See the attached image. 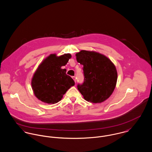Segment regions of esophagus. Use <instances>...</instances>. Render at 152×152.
Segmentation results:
<instances>
[{"label":"esophagus","instance_id":"obj_1","mask_svg":"<svg viewBox=\"0 0 152 152\" xmlns=\"http://www.w3.org/2000/svg\"><path fill=\"white\" fill-rule=\"evenodd\" d=\"M72 79L74 80V81L76 83V77H75V76H72Z\"/></svg>","mask_w":152,"mask_h":152}]
</instances>
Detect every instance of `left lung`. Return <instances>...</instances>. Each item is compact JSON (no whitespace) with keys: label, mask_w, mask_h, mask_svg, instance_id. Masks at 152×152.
<instances>
[{"label":"left lung","mask_w":152,"mask_h":152,"mask_svg":"<svg viewBox=\"0 0 152 152\" xmlns=\"http://www.w3.org/2000/svg\"><path fill=\"white\" fill-rule=\"evenodd\" d=\"M76 56L77 61L83 65L84 74V82L77 84V89L88 102H104L116 87L117 73L115 65L105 56L94 51L82 50Z\"/></svg>","instance_id":"1"}]
</instances>
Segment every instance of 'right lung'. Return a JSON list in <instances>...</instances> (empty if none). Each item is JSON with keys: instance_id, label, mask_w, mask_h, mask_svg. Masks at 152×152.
I'll use <instances>...</instances> for the list:
<instances>
[{"instance_id": "1", "label": "right lung", "mask_w": 152, "mask_h": 152, "mask_svg": "<svg viewBox=\"0 0 152 152\" xmlns=\"http://www.w3.org/2000/svg\"><path fill=\"white\" fill-rule=\"evenodd\" d=\"M71 58L70 54L59 57L51 54L45 59L35 72L32 79V87L35 96L47 104L57 103L75 82L62 69Z\"/></svg>"}]
</instances>
